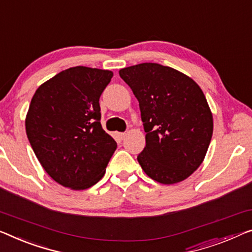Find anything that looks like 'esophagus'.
Instances as JSON below:
<instances>
[{
    "label": "esophagus",
    "mask_w": 252,
    "mask_h": 252,
    "mask_svg": "<svg viewBox=\"0 0 252 252\" xmlns=\"http://www.w3.org/2000/svg\"><path fill=\"white\" fill-rule=\"evenodd\" d=\"M116 137H118L120 140H122V139H125L126 137V132H116Z\"/></svg>",
    "instance_id": "esophagus-1"
}]
</instances>
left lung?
<instances>
[{
	"mask_svg": "<svg viewBox=\"0 0 252 252\" xmlns=\"http://www.w3.org/2000/svg\"><path fill=\"white\" fill-rule=\"evenodd\" d=\"M139 102L146 147L137 159L149 178L181 182L204 160L213 136V114L201 88L190 77L158 63L119 71Z\"/></svg>",
	"mask_w": 252,
	"mask_h": 252,
	"instance_id": "1",
	"label": "left lung"
}]
</instances>
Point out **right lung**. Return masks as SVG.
<instances>
[{"label":"right lung","instance_id":"add662e5","mask_svg":"<svg viewBox=\"0 0 252 252\" xmlns=\"http://www.w3.org/2000/svg\"><path fill=\"white\" fill-rule=\"evenodd\" d=\"M108 70L74 66L40 85L26 116V132L39 163L65 188L85 190L105 174L116 142L100 125L99 97Z\"/></svg>","mask_w":252,"mask_h":252}]
</instances>
